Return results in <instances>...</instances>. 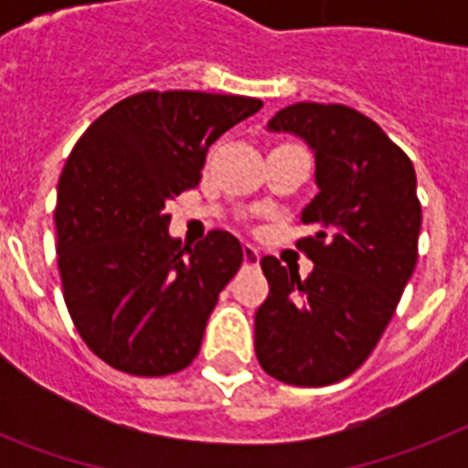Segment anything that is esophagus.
Returning <instances> with one entry per match:
<instances>
[{
    "mask_svg": "<svg viewBox=\"0 0 468 468\" xmlns=\"http://www.w3.org/2000/svg\"><path fill=\"white\" fill-rule=\"evenodd\" d=\"M242 260H245L248 267H255V264L260 262V250H257L255 245L245 242V245H242Z\"/></svg>",
    "mask_w": 468,
    "mask_h": 468,
    "instance_id": "obj_1",
    "label": "esophagus"
}]
</instances>
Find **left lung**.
Masks as SVG:
<instances>
[{
    "label": "left lung",
    "mask_w": 468,
    "mask_h": 468,
    "mask_svg": "<svg viewBox=\"0 0 468 468\" xmlns=\"http://www.w3.org/2000/svg\"><path fill=\"white\" fill-rule=\"evenodd\" d=\"M271 133H293L315 155L318 194L301 211L315 233L296 248L306 279L262 257L270 296L255 313V352L270 377L327 386L377 347L418 262L422 211L410 157L364 113L301 101L277 112Z\"/></svg>",
    "instance_id": "1"
}]
</instances>
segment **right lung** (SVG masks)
I'll return each instance as SVG.
<instances>
[{
    "label": "right lung",
    "instance_id": "right-lung-1",
    "mask_svg": "<svg viewBox=\"0 0 468 468\" xmlns=\"http://www.w3.org/2000/svg\"><path fill=\"white\" fill-rule=\"evenodd\" d=\"M262 101L141 91L104 112L69 153L55 206L58 270L87 347L133 377L194 362L242 248L211 230L194 248L167 233V201L201 179L206 153Z\"/></svg>",
    "mask_w": 468,
    "mask_h": 468
}]
</instances>
